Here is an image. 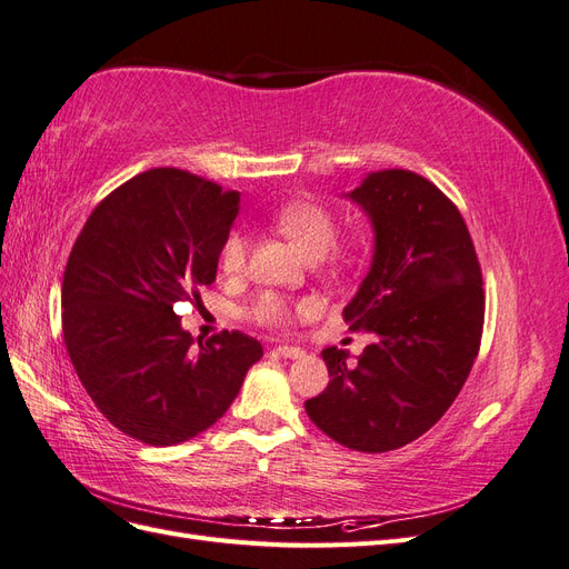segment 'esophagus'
I'll list each match as a JSON object with an SVG mask.
<instances>
[{"label": "esophagus", "mask_w": 569, "mask_h": 569, "mask_svg": "<svg viewBox=\"0 0 569 569\" xmlns=\"http://www.w3.org/2000/svg\"><path fill=\"white\" fill-rule=\"evenodd\" d=\"M274 351H278L282 358H291V360H297V358H301L306 353L299 347H289V343H280V347H274Z\"/></svg>", "instance_id": "34e87169"}]
</instances>
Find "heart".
<instances>
[{"instance_id":"b5f03b06","label":"heart","mask_w":569,"mask_h":569,"mask_svg":"<svg viewBox=\"0 0 569 569\" xmlns=\"http://www.w3.org/2000/svg\"><path fill=\"white\" fill-rule=\"evenodd\" d=\"M274 226H278L291 242H295L308 258H322L332 249L337 239V220L316 201L295 199L282 203L272 216ZM249 253V237L244 230H230L222 239L218 251V263L222 272L239 274L247 266ZM249 318L261 325H284L289 320V303L280 297L266 291L258 297L249 308Z\"/></svg>"}]
</instances>
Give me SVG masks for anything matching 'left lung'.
Segmentation results:
<instances>
[{
	"mask_svg": "<svg viewBox=\"0 0 569 569\" xmlns=\"http://www.w3.org/2000/svg\"><path fill=\"white\" fill-rule=\"evenodd\" d=\"M349 199L372 222L375 253L343 320L375 343L356 363L325 349L332 380L306 412L347 449L385 453L422 437L456 401L479 351L485 289L468 226L427 178L377 170Z\"/></svg>",
	"mask_w": 569,
	"mask_h": 569,
	"instance_id": "obj_1",
	"label": "left lung"
}]
</instances>
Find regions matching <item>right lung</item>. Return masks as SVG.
Returning a JSON list of instances; mask_svg holds the SVG:
<instances>
[{
	"label": "right lung",
	"instance_id": "obj_1",
	"mask_svg": "<svg viewBox=\"0 0 569 569\" xmlns=\"http://www.w3.org/2000/svg\"><path fill=\"white\" fill-rule=\"evenodd\" d=\"M239 194L180 168H151L97 203L68 256L61 325L90 399L120 432L176 446L218 422L261 360V341L222 330L206 343L173 306L216 282Z\"/></svg>",
	"mask_w": 569,
	"mask_h": 569
}]
</instances>
